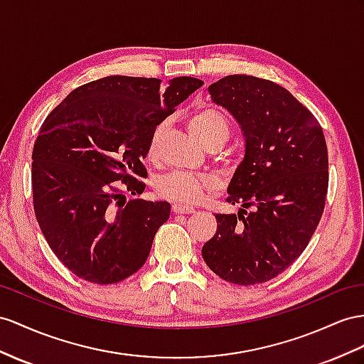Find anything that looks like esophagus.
<instances>
[{
    "label": "esophagus",
    "instance_id": "obj_1",
    "mask_svg": "<svg viewBox=\"0 0 364 364\" xmlns=\"http://www.w3.org/2000/svg\"><path fill=\"white\" fill-rule=\"evenodd\" d=\"M172 212L173 213H193L195 209L189 208V206H183V204H173Z\"/></svg>",
    "mask_w": 364,
    "mask_h": 364
}]
</instances>
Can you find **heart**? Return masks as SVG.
<instances>
[{"label": "heart", "mask_w": 364, "mask_h": 364, "mask_svg": "<svg viewBox=\"0 0 364 364\" xmlns=\"http://www.w3.org/2000/svg\"><path fill=\"white\" fill-rule=\"evenodd\" d=\"M166 123L158 124L151 135L147 144V155L154 158L160 151V144L164 135ZM191 130L200 141L208 146L213 139H228L230 126L223 112L217 109H203L191 119ZM215 186V180L206 175H195L183 171L166 173L155 183V191L160 197L180 204L198 203L206 191Z\"/></svg>", "instance_id": "heart-1"}]
</instances>
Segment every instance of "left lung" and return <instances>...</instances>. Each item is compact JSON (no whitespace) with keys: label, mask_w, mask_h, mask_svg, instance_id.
<instances>
[{"label":"left lung","mask_w":364,"mask_h":364,"mask_svg":"<svg viewBox=\"0 0 364 364\" xmlns=\"http://www.w3.org/2000/svg\"><path fill=\"white\" fill-rule=\"evenodd\" d=\"M208 90L237 119L246 149L228 188V203L241 209L217 213V234L201 254L229 283H264L303 254L318 226L329 184L326 139L309 109L272 81L229 75Z\"/></svg>","instance_id":"1"}]
</instances>
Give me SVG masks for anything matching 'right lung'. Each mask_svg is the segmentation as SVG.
Returning a JSON list of instances; mask_svg holds the SVG:
<instances>
[{
  "mask_svg": "<svg viewBox=\"0 0 364 364\" xmlns=\"http://www.w3.org/2000/svg\"><path fill=\"white\" fill-rule=\"evenodd\" d=\"M203 86L192 77L112 75L72 90L43 123L32 152L33 209L53 254L72 274L114 284L135 274L169 220L143 193L154 129Z\"/></svg>",
  "mask_w": 364,
  "mask_h": 364,
  "instance_id": "obj_1",
  "label": "right lung"
}]
</instances>
